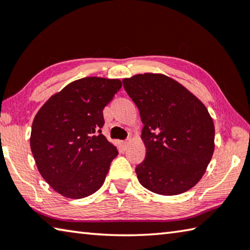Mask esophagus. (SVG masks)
I'll use <instances>...</instances> for the list:
<instances>
[{"mask_svg":"<svg viewBox=\"0 0 250 250\" xmlns=\"http://www.w3.org/2000/svg\"><path fill=\"white\" fill-rule=\"evenodd\" d=\"M129 142H130V139H128V141H124V142H122L121 143V145H122V147L124 148V149H126V148H127V146H128V144H129Z\"/></svg>","mask_w":250,"mask_h":250,"instance_id":"1","label":"esophagus"}]
</instances>
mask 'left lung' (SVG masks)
<instances>
[{"label": "left lung", "instance_id": "1", "mask_svg": "<svg viewBox=\"0 0 250 250\" xmlns=\"http://www.w3.org/2000/svg\"><path fill=\"white\" fill-rule=\"evenodd\" d=\"M123 84L137 105L144 127L145 160L141 185L160 195H177L202 179L214 152L215 128L205 105L163 73L135 74Z\"/></svg>", "mask_w": 250, "mask_h": 250}]
</instances>
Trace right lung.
<instances>
[{
	"mask_svg": "<svg viewBox=\"0 0 250 250\" xmlns=\"http://www.w3.org/2000/svg\"><path fill=\"white\" fill-rule=\"evenodd\" d=\"M121 87L120 79H79L51 95L35 115L30 133L35 163L64 198H86L103 186L118 154L101 134L103 109Z\"/></svg>",
	"mask_w": 250,
	"mask_h": 250,
	"instance_id": "right-lung-1",
	"label": "right lung"
}]
</instances>
